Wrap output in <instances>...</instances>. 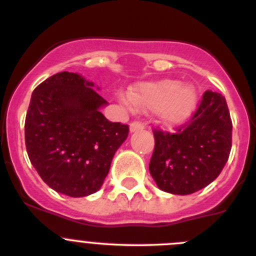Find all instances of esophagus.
<instances>
[{
  "label": "esophagus",
  "instance_id": "1",
  "mask_svg": "<svg viewBox=\"0 0 256 256\" xmlns=\"http://www.w3.org/2000/svg\"><path fill=\"white\" fill-rule=\"evenodd\" d=\"M144 128V124L142 123V122H138V120H134L130 123V132H137V130H142Z\"/></svg>",
  "mask_w": 256,
  "mask_h": 256
}]
</instances>
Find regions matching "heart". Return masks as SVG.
<instances>
[{
  "instance_id": "1",
  "label": "heart",
  "mask_w": 256,
  "mask_h": 256,
  "mask_svg": "<svg viewBox=\"0 0 256 256\" xmlns=\"http://www.w3.org/2000/svg\"><path fill=\"white\" fill-rule=\"evenodd\" d=\"M196 92L177 80L142 83L130 92L133 105L158 112L164 123H182L192 114L196 105Z\"/></svg>"
}]
</instances>
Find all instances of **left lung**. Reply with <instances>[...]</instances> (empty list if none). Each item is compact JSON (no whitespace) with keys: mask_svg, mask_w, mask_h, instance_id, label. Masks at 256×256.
Returning a JSON list of instances; mask_svg holds the SVG:
<instances>
[{"mask_svg":"<svg viewBox=\"0 0 256 256\" xmlns=\"http://www.w3.org/2000/svg\"><path fill=\"white\" fill-rule=\"evenodd\" d=\"M150 174L160 190L190 195L218 177L232 148V120L226 98L206 91L190 120L176 132L154 130Z\"/></svg>","mask_w":256,"mask_h":256,"instance_id":"left-lung-1","label":"left lung"}]
</instances>
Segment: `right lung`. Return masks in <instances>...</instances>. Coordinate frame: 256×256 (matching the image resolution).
Instances as JSON below:
<instances>
[{
    "instance_id": "right-lung-1",
    "label": "right lung",
    "mask_w": 256,
    "mask_h": 256,
    "mask_svg": "<svg viewBox=\"0 0 256 256\" xmlns=\"http://www.w3.org/2000/svg\"><path fill=\"white\" fill-rule=\"evenodd\" d=\"M94 83L61 72L32 94L26 118V146L40 177L70 198L94 194L102 186L115 151L130 132L126 124L108 122L106 105Z\"/></svg>"
}]
</instances>
